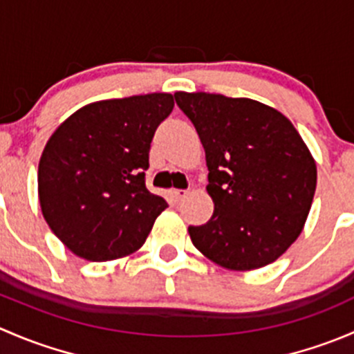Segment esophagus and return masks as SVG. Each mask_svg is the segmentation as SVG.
I'll return each instance as SVG.
<instances>
[{"instance_id": "34e87169", "label": "esophagus", "mask_w": 354, "mask_h": 354, "mask_svg": "<svg viewBox=\"0 0 354 354\" xmlns=\"http://www.w3.org/2000/svg\"><path fill=\"white\" fill-rule=\"evenodd\" d=\"M169 194H171V197H173L174 202H180V200H183L185 197H187L188 190H176V188H173Z\"/></svg>"}]
</instances>
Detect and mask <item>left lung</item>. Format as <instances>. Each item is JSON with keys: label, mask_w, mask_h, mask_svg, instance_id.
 <instances>
[{"label": "left lung", "mask_w": 354, "mask_h": 354, "mask_svg": "<svg viewBox=\"0 0 354 354\" xmlns=\"http://www.w3.org/2000/svg\"><path fill=\"white\" fill-rule=\"evenodd\" d=\"M178 108L205 149L214 214L188 226L212 262L233 270L272 263L299 236L312 207L317 166L291 121L252 99L176 92Z\"/></svg>", "instance_id": "8db88e82"}]
</instances>
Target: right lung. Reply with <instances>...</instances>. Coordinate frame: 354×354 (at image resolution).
<instances>
[{
    "label": "right lung",
    "instance_id": "right-lung-1",
    "mask_svg": "<svg viewBox=\"0 0 354 354\" xmlns=\"http://www.w3.org/2000/svg\"><path fill=\"white\" fill-rule=\"evenodd\" d=\"M174 108L171 94L84 106L51 135L39 162L46 223L92 262L130 255L167 207L145 187L151 142Z\"/></svg>",
    "mask_w": 354,
    "mask_h": 354
}]
</instances>
